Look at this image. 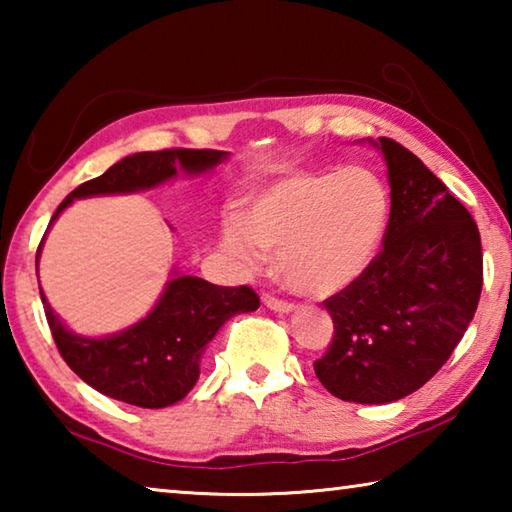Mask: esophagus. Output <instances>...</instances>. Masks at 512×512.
I'll return each mask as SVG.
<instances>
[{
    "mask_svg": "<svg viewBox=\"0 0 512 512\" xmlns=\"http://www.w3.org/2000/svg\"><path fill=\"white\" fill-rule=\"evenodd\" d=\"M262 300H264V305H266L268 309H271V311H277V314H291V311L296 309V307L291 305V302L277 300V298H273V296H264Z\"/></svg>",
    "mask_w": 512,
    "mask_h": 512,
    "instance_id": "34e87169",
    "label": "esophagus"
}]
</instances>
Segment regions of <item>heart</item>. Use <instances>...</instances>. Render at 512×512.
I'll list each match as a JSON object with an SVG mask.
<instances>
[{
    "label": "heart",
    "mask_w": 512,
    "mask_h": 512,
    "mask_svg": "<svg viewBox=\"0 0 512 512\" xmlns=\"http://www.w3.org/2000/svg\"><path fill=\"white\" fill-rule=\"evenodd\" d=\"M391 219V194L363 167L300 171L246 201L244 219L223 221L221 246L241 266L275 250V268L291 289L332 296L375 262Z\"/></svg>",
    "instance_id": "heart-1"
}]
</instances>
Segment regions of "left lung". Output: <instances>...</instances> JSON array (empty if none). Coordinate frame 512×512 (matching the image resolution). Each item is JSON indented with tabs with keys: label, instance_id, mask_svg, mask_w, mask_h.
<instances>
[{
	"label": "left lung",
	"instance_id": "obj_1",
	"mask_svg": "<svg viewBox=\"0 0 512 512\" xmlns=\"http://www.w3.org/2000/svg\"><path fill=\"white\" fill-rule=\"evenodd\" d=\"M366 142L386 162L391 219L368 271L325 300L334 339L314 370L334 397L388 404L427 384L463 339L483 255L472 214L418 155L388 137Z\"/></svg>",
	"mask_w": 512,
	"mask_h": 512
}]
</instances>
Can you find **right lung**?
<instances>
[{
	"label": "right lung",
	"instance_id": "add662e5",
	"mask_svg": "<svg viewBox=\"0 0 512 512\" xmlns=\"http://www.w3.org/2000/svg\"><path fill=\"white\" fill-rule=\"evenodd\" d=\"M228 160L225 151L167 149L144 151L128 158L76 187L51 216L47 232L69 205L79 198L137 194L185 176H205ZM45 237L36 255V273ZM47 323L58 352L67 366L94 391L112 400L164 409L183 400L201 375V357L225 320L259 307V298L248 287H216L203 277L171 271L155 307L135 325L108 336H83L69 329L51 309L40 289Z\"/></svg>",
	"mask_w": 512,
	"mask_h": 512
}]
</instances>
